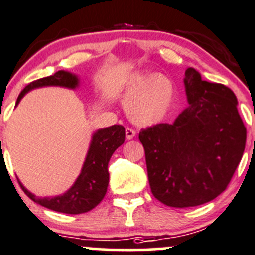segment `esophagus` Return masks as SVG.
I'll return each mask as SVG.
<instances>
[{
	"mask_svg": "<svg viewBox=\"0 0 255 255\" xmlns=\"http://www.w3.org/2000/svg\"><path fill=\"white\" fill-rule=\"evenodd\" d=\"M134 137H135L134 130L130 129V128H127V129H126V138H127L128 140H130V139H133Z\"/></svg>",
	"mask_w": 255,
	"mask_h": 255,
	"instance_id": "obj_1",
	"label": "esophagus"
}]
</instances>
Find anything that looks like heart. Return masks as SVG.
Here are the masks:
<instances>
[{
	"label": "heart",
	"instance_id": "b5f03b06",
	"mask_svg": "<svg viewBox=\"0 0 255 255\" xmlns=\"http://www.w3.org/2000/svg\"><path fill=\"white\" fill-rule=\"evenodd\" d=\"M175 99V85L163 74H130L123 85L121 102L130 120L139 126H155L166 117Z\"/></svg>",
	"mask_w": 255,
	"mask_h": 255
}]
</instances>
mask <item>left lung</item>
Listing matches in <instances>:
<instances>
[{
  "label": "left lung",
  "mask_w": 255,
  "mask_h": 255,
  "mask_svg": "<svg viewBox=\"0 0 255 255\" xmlns=\"http://www.w3.org/2000/svg\"><path fill=\"white\" fill-rule=\"evenodd\" d=\"M184 85L189 106L173 123L139 133L154 197L179 208L206 204L225 191L247 139L232 90L204 81L194 68L185 71Z\"/></svg>",
  "instance_id": "8db88e82"
}]
</instances>
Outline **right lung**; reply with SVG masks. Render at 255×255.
Instances as JSON below:
<instances>
[{
	"mask_svg": "<svg viewBox=\"0 0 255 255\" xmlns=\"http://www.w3.org/2000/svg\"><path fill=\"white\" fill-rule=\"evenodd\" d=\"M47 86H59L76 90L80 86V78L70 71L59 70L54 75L30 82L23 89L18 96L16 106L25 94L34 89ZM125 127L113 125L106 128H100L94 132L90 142L81 171L75 182L64 194L53 197H38L29 191L19 181L20 187L29 199L49 210L56 212L79 215L96 207L107 192L109 186V161L118 146L125 143Z\"/></svg>",
	"mask_w": 255,
	"mask_h": 255,
	"instance_id": "obj_1",
	"label": "right lung"
}]
</instances>
